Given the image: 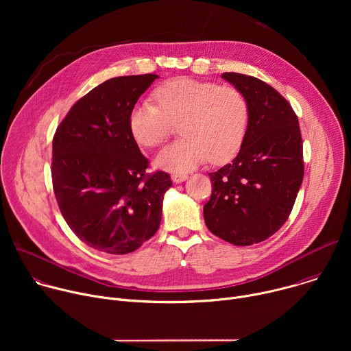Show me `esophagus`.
Masks as SVG:
<instances>
[{"label": "esophagus", "instance_id": "1", "mask_svg": "<svg viewBox=\"0 0 351 351\" xmlns=\"http://www.w3.org/2000/svg\"><path fill=\"white\" fill-rule=\"evenodd\" d=\"M171 178H172V180L175 183H182V182H184L187 179V173H172Z\"/></svg>", "mask_w": 351, "mask_h": 351}]
</instances>
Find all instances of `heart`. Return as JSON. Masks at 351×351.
Here are the masks:
<instances>
[{"label": "heart", "instance_id": "obj_1", "mask_svg": "<svg viewBox=\"0 0 351 351\" xmlns=\"http://www.w3.org/2000/svg\"><path fill=\"white\" fill-rule=\"evenodd\" d=\"M157 99H141L129 115V129L144 147H158L180 123L183 138L168 145L156 164L165 171L180 173L210 158L222 164L237 154L247 125L248 104L240 90L213 82L176 77L158 86Z\"/></svg>", "mask_w": 351, "mask_h": 351}]
</instances>
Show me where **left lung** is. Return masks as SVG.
Masks as SVG:
<instances>
[{"label": "left lung", "instance_id": "1", "mask_svg": "<svg viewBox=\"0 0 351 351\" xmlns=\"http://www.w3.org/2000/svg\"><path fill=\"white\" fill-rule=\"evenodd\" d=\"M222 77L241 91L248 125L237 157L211 172L204 221L234 245L267 240L287 221L304 176L303 140L291 106L268 83L241 73Z\"/></svg>", "mask_w": 351, "mask_h": 351}]
</instances>
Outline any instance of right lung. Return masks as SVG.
Segmentation results:
<instances>
[{"mask_svg":"<svg viewBox=\"0 0 351 351\" xmlns=\"http://www.w3.org/2000/svg\"><path fill=\"white\" fill-rule=\"evenodd\" d=\"M157 77L119 76L98 84L54 134L51 176L58 207L72 232L98 252L132 253L160 228L171 176L147 173L149 162L129 129L130 111Z\"/></svg>","mask_w":351,"mask_h":351,"instance_id":"1","label":"right lung"}]
</instances>
